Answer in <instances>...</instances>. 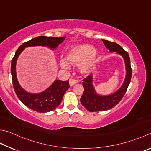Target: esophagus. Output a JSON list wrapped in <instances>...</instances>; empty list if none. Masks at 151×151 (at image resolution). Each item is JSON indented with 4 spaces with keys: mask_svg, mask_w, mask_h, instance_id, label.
I'll return each mask as SVG.
<instances>
[{
    "mask_svg": "<svg viewBox=\"0 0 151 151\" xmlns=\"http://www.w3.org/2000/svg\"><path fill=\"white\" fill-rule=\"evenodd\" d=\"M78 83V81L76 80V79H70L69 80V84H70V86L72 87L73 85H74L75 84Z\"/></svg>",
    "mask_w": 151,
    "mask_h": 151,
    "instance_id": "obj_1",
    "label": "esophagus"
}]
</instances>
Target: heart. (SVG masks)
I'll list each match as a JSON object with an SVG mask.
<instances>
[{"label": "heart", "instance_id": "obj_1", "mask_svg": "<svg viewBox=\"0 0 151 151\" xmlns=\"http://www.w3.org/2000/svg\"><path fill=\"white\" fill-rule=\"evenodd\" d=\"M99 53L87 44L75 45L67 51L65 60L60 61V66L63 69H69L70 65L79 66L82 73H87L92 70L97 61Z\"/></svg>", "mask_w": 151, "mask_h": 151}]
</instances>
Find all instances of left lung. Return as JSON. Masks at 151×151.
I'll list each match as a JSON object with an SVG mask.
<instances>
[{"instance_id": "left-lung-1", "label": "left lung", "mask_w": 151, "mask_h": 151, "mask_svg": "<svg viewBox=\"0 0 151 151\" xmlns=\"http://www.w3.org/2000/svg\"><path fill=\"white\" fill-rule=\"evenodd\" d=\"M102 41L110 52H116V53L122 56L126 65V75L124 83L120 89L117 91L109 95H100L95 91L93 84V78L92 75H89L83 79V86L84 91L80 99V101L85 109L92 112L110 110L117 105L126 93L132 75V70L131 68L128 53L116 42H110L104 39H102Z\"/></svg>"}]
</instances>
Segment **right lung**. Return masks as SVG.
Returning a JSON list of instances; mask_svg holds the SVG:
<instances>
[{"instance_id":"obj_1","label":"right lung","mask_w":151,"mask_h":151,"mask_svg":"<svg viewBox=\"0 0 151 151\" xmlns=\"http://www.w3.org/2000/svg\"><path fill=\"white\" fill-rule=\"evenodd\" d=\"M66 37H54L39 36L23 43L16 50L11 63V74L12 83L16 95L22 103L30 109L38 112L45 113L55 110L60 103L64 93L69 89L70 85L68 81L55 80L54 83L43 92L33 94L27 92L19 84L16 76V64L19 55L25 47L33 46H43L52 50L55 49L59 44L64 41Z\"/></svg>"}]
</instances>
